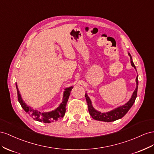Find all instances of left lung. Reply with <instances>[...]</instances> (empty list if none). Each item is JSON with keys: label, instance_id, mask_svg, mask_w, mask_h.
I'll return each mask as SVG.
<instances>
[{"label": "left lung", "instance_id": "left-lung-1", "mask_svg": "<svg viewBox=\"0 0 154 154\" xmlns=\"http://www.w3.org/2000/svg\"><path fill=\"white\" fill-rule=\"evenodd\" d=\"M128 55L130 57V62H131V66H132L136 69L135 66L133 63L132 58H131V56L130 54V53H128ZM135 81H136V84H137V86H136V88L134 90L132 95H131L130 99L129 100V101L127 102L124 105H122V106L114 109L110 112L102 113L96 110L95 109H94L93 106H92L91 100L89 98V97L88 96L87 94L86 93L85 97L88 104V111L91 117L95 120L104 121V122H112V121H115L117 119H121L122 117H124L126 114V113L128 112L129 109L131 108V107L132 106V105L134 104L135 100V99L137 97V88H138V75L137 76V77H136Z\"/></svg>", "mask_w": 154, "mask_h": 154}]
</instances>
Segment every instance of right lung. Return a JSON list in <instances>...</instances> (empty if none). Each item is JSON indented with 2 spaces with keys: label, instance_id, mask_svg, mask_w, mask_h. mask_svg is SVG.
I'll return each mask as SVG.
<instances>
[{
  "label": "right lung",
  "instance_id": "obj_1",
  "mask_svg": "<svg viewBox=\"0 0 154 154\" xmlns=\"http://www.w3.org/2000/svg\"><path fill=\"white\" fill-rule=\"evenodd\" d=\"M16 88L17 90V96H18L19 102L22 108L24 109V111L27 113H28L29 116L32 117L34 120L39 122H45V123H50V122H55L60 119V118L64 117L66 112V106L68 100L69 99V96L70 95V93H71L73 86L67 88H66L64 90L63 94V102L60 104V105L57 108L53 111L42 113L36 110V109H33L29 106H28V105L24 102V100L21 97V95L18 89V87H17V83Z\"/></svg>",
  "mask_w": 154,
  "mask_h": 154
}]
</instances>
